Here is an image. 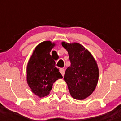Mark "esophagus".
<instances>
[{
	"mask_svg": "<svg viewBox=\"0 0 121 121\" xmlns=\"http://www.w3.org/2000/svg\"><path fill=\"white\" fill-rule=\"evenodd\" d=\"M60 72L61 74H62V75L64 76V73H65V69H64L63 68H61L60 69Z\"/></svg>",
	"mask_w": 121,
	"mask_h": 121,
	"instance_id": "1",
	"label": "esophagus"
}]
</instances>
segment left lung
<instances>
[{"label": "left lung", "instance_id": "left-lung-1", "mask_svg": "<svg viewBox=\"0 0 121 121\" xmlns=\"http://www.w3.org/2000/svg\"><path fill=\"white\" fill-rule=\"evenodd\" d=\"M62 46L67 50L71 62L70 67L65 71L64 80L73 98L84 99L92 93L98 83L97 62L90 52L80 44L62 42Z\"/></svg>", "mask_w": 121, "mask_h": 121}]
</instances>
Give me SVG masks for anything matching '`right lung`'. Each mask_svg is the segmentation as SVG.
Masks as SVG:
<instances>
[{
  "label": "right lung",
  "instance_id": "obj_1",
  "mask_svg": "<svg viewBox=\"0 0 121 121\" xmlns=\"http://www.w3.org/2000/svg\"><path fill=\"white\" fill-rule=\"evenodd\" d=\"M54 43L46 41L35 48L27 66V82L31 91L40 98L49 94L53 84L63 76L56 67L50 52Z\"/></svg>",
  "mask_w": 121,
  "mask_h": 121
}]
</instances>
